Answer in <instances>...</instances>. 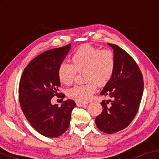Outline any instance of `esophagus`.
<instances>
[{"mask_svg":"<svg viewBox=\"0 0 159 159\" xmlns=\"http://www.w3.org/2000/svg\"><path fill=\"white\" fill-rule=\"evenodd\" d=\"M76 104H77V107H84V106H86V105L88 104V103L82 102H76Z\"/></svg>","mask_w":159,"mask_h":159,"instance_id":"34e87169","label":"esophagus"}]
</instances>
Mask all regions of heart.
<instances>
[{
	"mask_svg": "<svg viewBox=\"0 0 159 159\" xmlns=\"http://www.w3.org/2000/svg\"><path fill=\"white\" fill-rule=\"evenodd\" d=\"M115 66V55L112 50L100 49L89 44L82 45L72 56V64L63 62L58 69V78L63 84H71L77 72L83 74L85 84L75 85L67 90L69 98L87 102L97 90L110 81Z\"/></svg>",
	"mask_w": 159,
	"mask_h": 159,
	"instance_id": "1",
	"label": "heart"
}]
</instances>
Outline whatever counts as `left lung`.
I'll list each match as a JSON object with an SVG mask.
<instances>
[{"label": "left lung", "mask_w": 159, "mask_h": 159, "mask_svg": "<svg viewBox=\"0 0 159 159\" xmlns=\"http://www.w3.org/2000/svg\"><path fill=\"white\" fill-rule=\"evenodd\" d=\"M113 49L115 66L112 77L100 94L111 100L102 101L103 111L96 117L98 129L114 134L126 128L137 115L143 93V77L133 57L117 45ZM111 102L110 106L107 105Z\"/></svg>", "instance_id": "1"}]
</instances>
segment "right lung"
<instances>
[{"mask_svg":"<svg viewBox=\"0 0 159 159\" xmlns=\"http://www.w3.org/2000/svg\"><path fill=\"white\" fill-rule=\"evenodd\" d=\"M71 44L49 49L30 62L23 71L19 84V100L26 119L39 134L55 138L69 126L73 100L64 101L61 106L51 104L58 93L61 82L58 69L71 49Z\"/></svg>","mask_w":159,"mask_h":159,"instance_id":"1","label":"right lung"}]
</instances>
